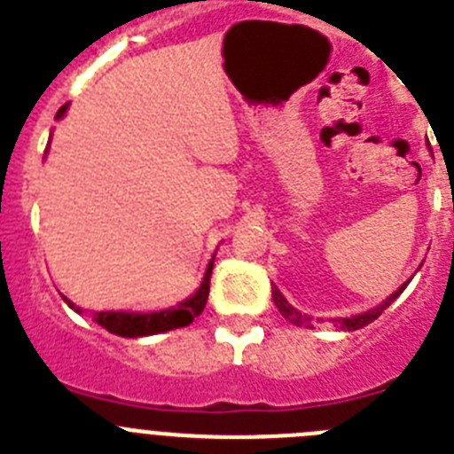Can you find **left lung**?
Instances as JSON below:
<instances>
[{
    "instance_id": "obj_1",
    "label": "left lung",
    "mask_w": 454,
    "mask_h": 454,
    "mask_svg": "<svg viewBox=\"0 0 454 454\" xmlns=\"http://www.w3.org/2000/svg\"><path fill=\"white\" fill-rule=\"evenodd\" d=\"M404 291V286H400L398 291L393 293L391 298H387L384 300L382 304H380V307H375V309H371V311H366V314H359V316H352V318H343V320H336V323L340 325V327H343V330H359V327H364V325H368V323H372V320L377 318V316L382 314L384 309L388 307V304L393 302V300L398 298L400 293ZM272 300H275V304H277V309H279V314L284 316V318L288 320V323H293V325H298V327H314V325H311V318H309L307 314H300L298 309H293L291 304L286 302V298H284L282 293L277 291V288H272Z\"/></svg>"
}]
</instances>
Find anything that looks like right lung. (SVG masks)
Instances as JSON below:
<instances>
[{
	"instance_id": "add662e5",
	"label": "right lung",
	"mask_w": 454,
	"mask_h": 454,
	"mask_svg": "<svg viewBox=\"0 0 454 454\" xmlns=\"http://www.w3.org/2000/svg\"><path fill=\"white\" fill-rule=\"evenodd\" d=\"M67 104H63L59 108L56 118H63ZM211 270H214V262L208 263L207 272H204L202 286L198 288V293L188 298L186 302L179 304L177 309H166V311H156V314H124V311H99V314L92 316V320L98 325H102L104 330H108L111 334L118 336H150L159 334V332H170L177 330V327H186L192 323V318H198L204 311V304L208 298V284H211ZM70 304L74 311H79L72 302Z\"/></svg>"
}]
</instances>
